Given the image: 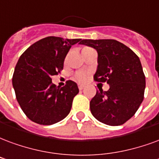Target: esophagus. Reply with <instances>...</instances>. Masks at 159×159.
<instances>
[{
  "label": "esophagus",
  "mask_w": 159,
  "mask_h": 159,
  "mask_svg": "<svg viewBox=\"0 0 159 159\" xmlns=\"http://www.w3.org/2000/svg\"><path fill=\"white\" fill-rule=\"evenodd\" d=\"M78 89H79V90H83V89H84V86H83V85H78Z\"/></svg>",
  "instance_id": "34e87169"
}]
</instances>
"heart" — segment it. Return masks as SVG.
Here are the masks:
<instances>
[{"label": "heart", "instance_id": "obj_1", "mask_svg": "<svg viewBox=\"0 0 159 159\" xmlns=\"http://www.w3.org/2000/svg\"><path fill=\"white\" fill-rule=\"evenodd\" d=\"M85 49H89V48H84L83 50H85ZM87 77H88V73L86 71H83V70L76 72L75 74V76H74L75 80L77 81V82H79V83H84V82H86Z\"/></svg>", "mask_w": 159, "mask_h": 159}]
</instances>
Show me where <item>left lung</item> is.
<instances>
[{"label": "left lung", "mask_w": 159, "mask_h": 159, "mask_svg": "<svg viewBox=\"0 0 159 159\" xmlns=\"http://www.w3.org/2000/svg\"><path fill=\"white\" fill-rule=\"evenodd\" d=\"M80 43L97 50L98 65L93 78L109 85L108 91L99 89L92 98V115L103 124L123 125L144 98L146 80L139 57L115 39H83Z\"/></svg>", "instance_id": "1"}]
</instances>
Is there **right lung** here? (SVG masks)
Instances as JSON below:
<instances>
[{
	"instance_id": "obj_1",
	"label": "right lung",
	"mask_w": 159,
	"mask_h": 159,
	"mask_svg": "<svg viewBox=\"0 0 159 159\" xmlns=\"http://www.w3.org/2000/svg\"><path fill=\"white\" fill-rule=\"evenodd\" d=\"M82 41L50 36L33 43L20 56L12 86L21 109L32 121L49 125L62 120L70 113L78 87L69 80L59 88L53 84L51 77L63 70L71 45Z\"/></svg>"
}]
</instances>
